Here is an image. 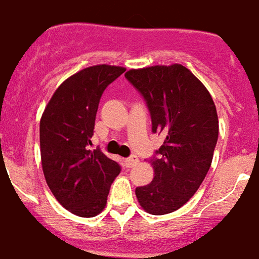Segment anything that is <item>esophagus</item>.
<instances>
[{
    "label": "esophagus",
    "mask_w": 259,
    "mask_h": 259,
    "mask_svg": "<svg viewBox=\"0 0 259 259\" xmlns=\"http://www.w3.org/2000/svg\"><path fill=\"white\" fill-rule=\"evenodd\" d=\"M137 163H138V158H137L136 155H132V157H129V158L125 159L126 167H133V166L137 165Z\"/></svg>",
    "instance_id": "obj_1"
}]
</instances>
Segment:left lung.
<instances>
[{
	"instance_id": "1",
	"label": "left lung",
	"mask_w": 259,
	"mask_h": 259,
	"mask_svg": "<svg viewBox=\"0 0 259 259\" xmlns=\"http://www.w3.org/2000/svg\"><path fill=\"white\" fill-rule=\"evenodd\" d=\"M125 77L146 101L153 133L165 137L150 161L154 178L136 189L137 199L149 214L173 213L209 171L218 140L217 109L205 85L180 64L132 69Z\"/></svg>"
}]
</instances>
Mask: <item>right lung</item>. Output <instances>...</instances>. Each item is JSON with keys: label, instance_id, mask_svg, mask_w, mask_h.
<instances>
[{"label": "right lung", "instance_id": "obj_1", "mask_svg": "<svg viewBox=\"0 0 259 259\" xmlns=\"http://www.w3.org/2000/svg\"><path fill=\"white\" fill-rule=\"evenodd\" d=\"M96 65L65 79L50 98L39 122L41 162L46 184L65 209L78 217H96L106 206L115 161L89 150L104 90L125 71Z\"/></svg>", "mask_w": 259, "mask_h": 259}]
</instances>
